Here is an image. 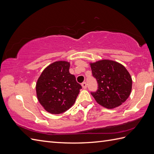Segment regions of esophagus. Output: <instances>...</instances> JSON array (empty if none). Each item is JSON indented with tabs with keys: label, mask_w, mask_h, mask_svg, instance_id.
<instances>
[{
	"label": "esophagus",
	"mask_w": 154,
	"mask_h": 154,
	"mask_svg": "<svg viewBox=\"0 0 154 154\" xmlns=\"http://www.w3.org/2000/svg\"><path fill=\"white\" fill-rule=\"evenodd\" d=\"M81 86H82V87L84 89H85L87 88V83L85 82H83L82 84H81Z\"/></svg>",
	"instance_id": "esophagus-1"
}]
</instances>
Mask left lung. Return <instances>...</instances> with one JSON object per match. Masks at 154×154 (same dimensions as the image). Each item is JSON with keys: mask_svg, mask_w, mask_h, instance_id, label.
<instances>
[{"mask_svg": "<svg viewBox=\"0 0 154 154\" xmlns=\"http://www.w3.org/2000/svg\"><path fill=\"white\" fill-rule=\"evenodd\" d=\"M89 64L99 85L96 93H91L97 103L112 109L125 102L132 87V77L125 67L110 60L91 62Z\"/></svg>", "mask_w": 154, "mask_h": 154, "instance_id": "left-lung-1", "label": "left lung"}]
</instances>
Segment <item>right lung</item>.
Returning a JSON list of instances; mask_svg holds the SVG:
<instances>
[{
	"label": "right lung",
	"instance_id": "obj_1",
	"mask_svg": "<svg viewBox=\"0 0 154 154\" xmlns=\"http://www.w3.org/2000/svg\"><path fill=\"white\" fill-rule=\"evenodd\" d=\"M70 63L57 61L42 72L35 85L39 103L48 112L63 113L73 105L81 89L69 69Z\"/></svg>",
	"mask_w": 154,
	"mask_h": 154
}]
</instances>
